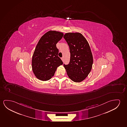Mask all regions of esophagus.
<instances>
[{"instance_id":"esophagus-1","label":"esophagus","mask_w":127,"mask_h":127,"mask_svg":"<svg viewBox=\"0 0 127 127\" xmlns=\"http://www.w3.org/2000/svg\"><path fill=\"white\" fill-rule=\"evenodd\" d=\"M62 61H63V62L64 61V58L63 57V58H62Z\"/></svg>"}]
</instances>
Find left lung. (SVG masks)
<instances>
[{
    "mask_svg": "<svg viewBox=\"0 0 127 127\" xmlns=\"http://www.w3.org/2000/svg\"><path fill=\"white\" fill-rule=\"evenodd\" d=\"M70 53L69 63L64 64L71 80L80 82L86 78L92 69L93 57L88 41L80 33H67L64 35Z\"/></svg>",
    "mask_w": 127,
    "mask_h": 127,
    "instance_id": "8db88e82",
    "label": "left lung"
}]
</instances>
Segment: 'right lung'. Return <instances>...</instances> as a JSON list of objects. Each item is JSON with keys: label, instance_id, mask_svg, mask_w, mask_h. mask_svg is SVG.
Listing matches in <instances>:
<instances>
[{"label": "right lung", "instance_id": "add662e5", "mask_svg": "<svg viewBox=\"0 0 127 127\" xmlns=\"http://www.w3.org/2000/svg\"><path fill=\"white\" fill-rule=\"evenodd\" d=\"M63 33L50 31L41 37L37 43L32 58V68L36 78L46 81L54 76L58 67L63 64L58 56L56 44Z\"/></svg>", "mask_w": 127, "mask_h": 127}]
</instances>
